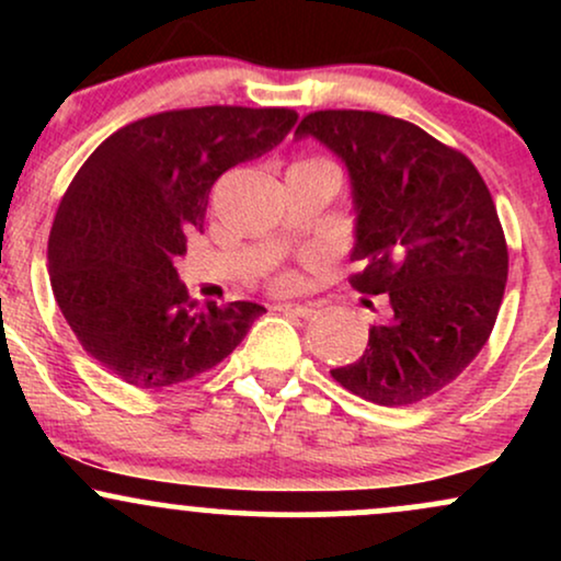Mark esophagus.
I'll return each instance as SVG.
<instances>
[{
    "instance_id": "esophagus-1",
    "label": "esophagus",
    "mask_w": 561,
    "mask_h": 561,
    "mask_svg": "<svg viewBox=\"0 0 561 561\" xmlns=\"http://www.w3.org/2000/svg\"><path fill=\"white\" fill-rule=\"evenodd\" d=\"M274 311L279 313H293V317H311V313H317V302H276Z\"/></svg>"
}]
</instances>
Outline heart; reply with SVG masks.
<instances>
[{
	"instance_id": "heart-1",
	"label": "heart",
	"mask_w": 561,
	"mask_h": 561,
	"mask_svg": "<svg viewBox=\"0 0 561 561\" xmlns=\"http://www.w3.org/2000/svg\"><path fill=\"white\" fill-rule=\"evenodd\" d=\"M276 285H279V287H289V285H293V276H289V274H282L279 279H276Z\"/></svg>"
}]
</instances>
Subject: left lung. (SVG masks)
Wrapping results in <instances>:
<instances>
[{
    "instance_id": "1",
    "label": "left lung",
    "mask_w": 561,
    "mask_h": 561,
    "mask_svg": "<svg viewBox=\"0 0 561 561\" xmlns=\"http://www.w3.org/2000/svg\"><path fill=\"white\" fill-rule=\"evenodd\" d=\"M317 139L347 171L353 287L388 295L353 364L332 369L377 405H411L472 364L504 298L508 253L491 192L461 152L409 121L369 111H319L295 139Z\"/></svg>"
}]
</instances>
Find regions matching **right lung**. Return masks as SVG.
Here are the masks:
<instances>
[{
  "mask_svg": "<svg viewBox=\"0 0 561 561\" xmlns=\"http://www.w3.org/2000/svg\"><path fill=\"white\" fill-rule=\"evenodd\" d=\"M287 107H192L134 121L70 182L49 231V282L83 351L111 375L160 390L214 369L266 308H199L179 282L186 234L203 231L224 171L274 150Z\"/></svg>",
  "mask_w": 561,
  "mask_h": 561,
  "instance_id": "1",
  "label": "right lung"
}]
</instances>
